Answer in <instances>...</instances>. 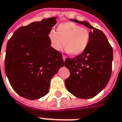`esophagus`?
<instances>
[{"label":"esophagus","mask_w":122,"mask_h":122,"mask_svg":"<svg viewBox=\"0 0 122 122\" xmlns=\"http://www.w3.org/2000/svg\"><path fill=\"white\" fill-rule=\"evenodd\" d=\"M65 59H66V57L65 55H63V61H65Z\"/></svg>","instance_id":"34e87169"}]
</instances>
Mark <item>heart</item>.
Instances as JSON below:
<instances>
[{
  "mask_svg": "<svg viewBox=\"0 0 122 122\" xmlns=\"http://www.w3.org/2000/svg\"><path fill=\"white\" fill-rule=\"evenodd\" d=\"M48 36L52 46L55 50H61L64 45L66 51L73 56L84 53L90 40V32L87 29L72 22L60 23L57 26V32L51 30Z\"/></svg>",
  "mask_w": 122,
  "mask_h": 122,
  "instance_id": "obj_1",
  "label": "heart"
}]
</instances>
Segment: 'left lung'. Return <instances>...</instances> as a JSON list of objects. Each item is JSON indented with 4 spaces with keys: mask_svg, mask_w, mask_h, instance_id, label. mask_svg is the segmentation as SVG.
Masks as SVG:
<instances>
[{
    "mask_svg": "<svg viewBox=\"0 0 122 122\" xmlns=\"http://www.w3.org/2000/svg\"><path fill=\"white\" fill-rule=\"evenodd\" d=\"M71 21L91 29L90 40L84 53L72 59L67 57L64 65L70 75L65 80L67 90L80 99H90L105 88L111 78L113 48L102 31L87 21Z\"/></svg>",
    "mask_w": 122,
    "mask_h": 122,
    "instance_id": "obj_1",
    "label": "left lung"
}]
</instances>
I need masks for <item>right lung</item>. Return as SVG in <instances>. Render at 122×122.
Returning a JSON list of instances; mask_svg holds the SVG:
<instances>
[{"label":"right lung","mask_w":122,"mask_h":122,"mask_svg":"<svg viewBox=\"0 0 122 122\" xmlns=\"http://www.w3.org/2000/svg\"><path fill=\"white\" fill-rule=\"evenodd\" d=\"M53 17L18 28L6 45L5 69L15 92L30 100L48 93L51 80L64 61L51 46L48 34L56 24Z\"/></svg>","instance_id":"right-lung-1"}]
</instances>
